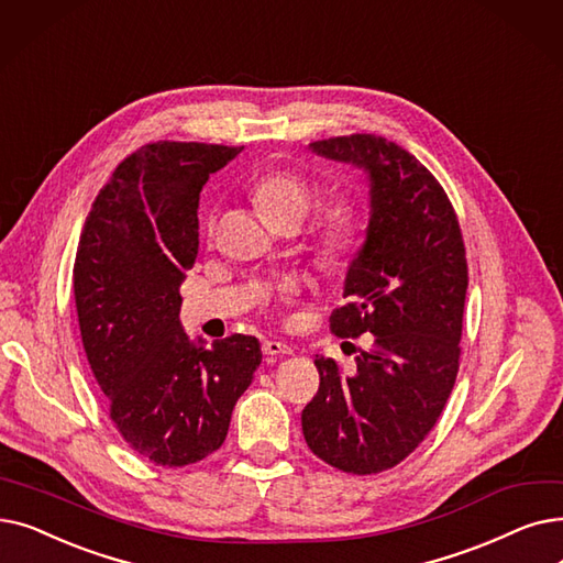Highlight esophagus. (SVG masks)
Wrapping results in <instances>:
<instances>
[{
	"label": "esophagus",
	"mask_w": 563,
	"mask_h": 563,
	"mask_svg": "<svg viewBox=\"0 0 563 563\" xmlns=\"http://www.w3.org/2000/svg\"><path fill=\"white\" fill-rule=\"evenodd\" d=\"M262 352L266 354V358H276V356H283V354H291V347L285 345V342H280V340H264Z\"/></svg>",
	"instance_id": "34e87169"
}]
</instances>
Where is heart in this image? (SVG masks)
<instances>
[{
	"instance_id": "b5f03b06",
	"label": "heart",
	"mask_w": 563,
	"mask_h": 563,
	"mask_svg": "<svg viewBox=\"0 0 563 563\" xmlns=\"http://www.w3.org/2000/svg\"><path fill=\"white\" fill-rule=\"evenodd\" d=\"M251 198L266 216V221L274 228L283 225H301L310 209L320 202L322 188L317 186L308 175L291 167H272L260 173L251 181ZM218 230L216 216L205 218V234L213 239ZM363 230V211L361 205L352 198H335L331 200L312 230L310 253L312 260L322 268H335L345 264L358 246ZM295 295V285H283L280 297L289 299Z\"/></svg>"
}]
</instances>
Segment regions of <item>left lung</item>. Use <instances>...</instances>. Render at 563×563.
<instances>
[{
	"label": "left lung",
	"instance_id": "1",
	"mask_svg": "<svg viewBox=\"0 0 563 563\" xmlns=\"http://www.w3.org/2000/svg\"><path fill=\"white\" fill-rule=\"evenodd\" d=\"M371 177L368 239L350 264L340 338L373 333L356 368L317 356L320 388L301 411L310 451L347 474L396 467L434 428L460 368L467 257L455 209L430 169L382 135L310 142Z\"/></svg>",
	"mask_w": 563,
	"mask_h": 563
}]
</instances>
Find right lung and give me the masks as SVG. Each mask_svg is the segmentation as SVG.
Listing matches in <instances>:
<instances>
[{
  "label": "right lung",
  "instance_id": "1",
  "mask_svg": "<svg viewBox=\"0 0 563 563\" xmlns=\"http://www.w3.org/2000/svg\"><path fill=\"white\" fill-rule=\"evenodd\" d=\"M243 146L158 140L117 165L85 221L73 289L91 373L124 442L161 467L221 449L262 363L253 335L192 345L179 285L198 257L209 175Z\"/></svg>",
  "mask_w": 563,
  "mask_h": 563
}]
</instances>
